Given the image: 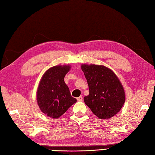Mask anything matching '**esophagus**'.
I'll return each instance as SVG.
<instances>
[{
    "instance_id": "34e87169",
    "label": "esophagus",
    "mask_w": 155,
    "mask_h": 155,
    "mask_svg": "<svg viewBox=\"0 0 155 155\" xmlns=\"http://www.w3.org/2000/svg\"><path fill=\"white\" fill-rule=\"evenodd\" d=\"M77 100H78V101H82V100H83L82 96H80V97H78V98H77Z\"/></svg>"
}]
</instances>
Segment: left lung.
Here are the masks:
<instances>
[{
  "label": "left lung",
  "mask_w": 155,
  "mask_h": 155,
  "mask_svg": "<svg viewBox=\"0 0 155 155\" xmlns=\"http://www.w3.org/2000/svg\"><path fill=\"white\" fill-rule=\"evenodd\" d=\"M87 80L89 94L84 103L101 119H109L117 113L125 103L123 86L112 70L103 65H81Z\"/></svg>",
  "instance_id": "8db88e82"
}]
</instances>
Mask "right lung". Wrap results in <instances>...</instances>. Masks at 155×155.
Returning a JSON list of instances; mask_svg holds the SVG:
<instances>
[{
    "label": "right lung",
    "instance_id": "add662e5",
    "mask_svg": "<svg viewBox=\"0 0 155 155\" xmlns=\"http://www.w3.org/2000/svg\"><path fill=\"white\" fill-rule=\"evenodd\" d=\"M70 68L69 65L52 67L44 74L40 81L37 103L42 112L52 118H59L77 101L64 81Z\"/></svg>",
    "mask_w": 155,
    "mask_h": 155
}]
</instances>
